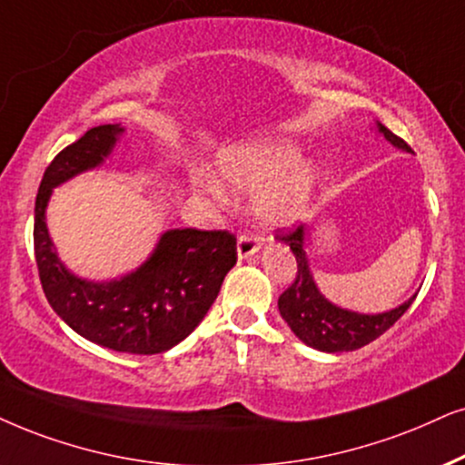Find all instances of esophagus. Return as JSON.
I'll return each instance as SVG.
<instances>
[{
    "label": "esophagus",
    "instance_id": "esophagus-1",
    "mask_svg": "<svg viewBox=\"0 0 465 465\" xmlns=\"http://www.w3.org/2000/svg\"><path fill=\"white\" fill-rule=\"evenodd\" d=\"M262 246V240L257 236H252V233H242V236L238 238V257L240 260H249L251 255H255L257 251H260Z\"/></svg>",
    "mask_w": 465,
    "mask_h": 465
}]
</instances>
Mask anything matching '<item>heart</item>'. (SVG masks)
<instances>
[{"label":"heart","instance_id":"heart-1","mask_svg":"<svg viewBox=\"0 0 465 465\" xmlns=\"http://www.w3.org/2000/svg\"><path fill=\"white\" fill-rule=\"evenodd\" d=\"M301 152L290 141H255L223 152L221 172L238 189L262 191L255 199V214L268 227H287L307 210L313 195L315 172L307 163H298ZM210 191L221 193L210 182Z\"/></svg>","mask_w":465,"mask_h":465}]
</instances>
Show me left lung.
<instances>
[{"instance_id": "1", "label": "left lung", "mask_w": 465, "mask_h": 465, "mask_svg": "<svg viewBox=\"0 0 465 465\" xmlns=\"http://www.w3.org/2000/svg\"><path fill=\"white\" fill-rule=\"evenodd\" d=\"M378 131L384 134L386 141L403 152H410V145L401 137L391 133L389 128L381 126L378 122ZM304 236H307V227L301 225L290 233H281L279 240L290 246L293 255H296L298 272L296 281L287 287L279 296V311L281 317L292 328L302 343L309 348H315L328 354H337V351H354L362 345L371 343L384 334L395 322L401 317L410 304L414 302L416 293L410 301H405L399 307L384 311V313H356V311L341 309L331 301L322 296L317 290L313 274H311L307 252H304Z\"/></svg>"}]
</instances>
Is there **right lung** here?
I'll list each match as a JSON object with an SVG mask.
<instances>
[{
  "label": "right lung",
  "mask_w": 465,
  "mask_h": 465,
  "mask_svg": "<svg viewBox=\"0 0 465 465\" xmlns=\"http://www.w3.org/2000/svg\"><path fill=\"white\" fill-rule=\"evenodd\" d=\"M124 133L120 124L90 128L53 158L40 182L34 252L45 296L76 334L126 354H161L199 326L236 266V236L229 232L169 229L137 270L114 281L70 272L49 238L45 213L55 186L103 164Z\"/></svg>",
  "instance_id": "add662e5"
}]
</instances>
